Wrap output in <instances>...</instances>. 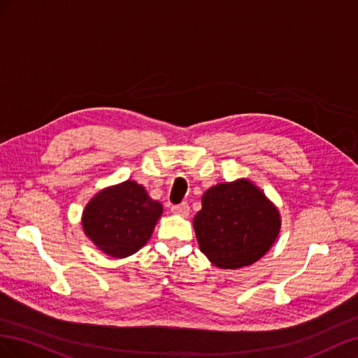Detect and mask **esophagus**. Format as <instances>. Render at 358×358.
<instances>
[{"mask_svg": "<svg viewBox=\"0 0 358 358\" xmlns=\"http://www.w3.org/2000/svg\"><path fill=\"white\" fill-rule=\"evenodd\" d=\"M171 210L173 214H178V216H182V217H187L189 211H190L187 202H181V203H178V206H172Z\"/></svg>", "mask_w": 358, "mask_h": 358, "instance_id": "esophagus-1", "label": "esophagus"}]
</instances>
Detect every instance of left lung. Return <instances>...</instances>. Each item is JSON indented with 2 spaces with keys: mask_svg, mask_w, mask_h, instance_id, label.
Here are the masks:
<instances>
[{
  "mask_svg": "<svg viewBox=\"0 0 358 358\" xmlns=\"http://www.w3.org/2000/svg\"><path fill=\"white\" fill-rule=\"evenodd\" d=\"M201 252L220 268L246 267L270 250L280 231V214L246 178L220 182L202 195L193 219Z\"/></svg>",
  "mask_w": 358,
  "mask_h": 358,
  "instance_id": "1",
  "label": "left lung"
}]
</instances>
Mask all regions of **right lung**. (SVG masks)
<instances>
[{
	"instance_id": "obj_1",
	"label": "right lung",
	"mask_w": 358,
	"mask_h": 358,
	"mask_svg": "<svg viewBox=\"0 0 358 358\" xmlns=\"http://www.w3.org/2000/svg\"><path fill=\"white\" fill-rule=\"evenodd\" d=\"M162 203L136 181L100 190L83 213L85 236L112 258H126L150 240L162 216Z\"/></svg>"
}]
</instances>
